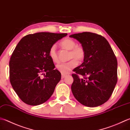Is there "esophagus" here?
<instances>
[{"instance_id": "34e87169", "label": "esophagus", "mask_w": 130, "mask_h": 130, "mask_svg": "<svg viewBox=\"0 0 130 130\" xmlns=\"http://www.w3.org/2000/svg\"><path fill=\"white\" fill-rule=\"evenodd\" d=\"M65 77H66V75H64V74H62V75H61V79L64 78Z\"/></svg>"}]
</instances>
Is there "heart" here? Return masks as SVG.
Returning a JSON list of instances; mask_svg holds the SVG:
<instances>
[{"mask_svg": "<svg viewBox=\"0 0 130 130\" xmlns=\"http://www.w3.org/2000/svg\"><path fill=\"white\" fill-rule=\"evenodd\" d=\"M61 44L67 50H70L69 57L73 59L67 62L58 63L56 65V68L62 74H67L77 66L78 62L77 59L79 61H82L83 59L85 56V52L83 47L78 46L74 40L70 38L63 39L61 42ZM49 56L54 62L58 61L56 45L55 44L51 47L49 51Z\"/></svg>", "mask_w": 130, "mask_h": 130, "instance_id": "1", "label": "heart"}]
</instances>
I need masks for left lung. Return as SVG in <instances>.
<instances>
[{
    "label": "left lung",
    "instance_id": "8db88e82",
    "mask_svg": "<svg viewBox=\"0 0 130 130\" xmlns=\"http://www.w3.org/2000/svg\"><path fill=\"white\" fill-rule=\"evenodd\" d=\"M69 37L77 40L85 52L83 62L72 74L73 95L88 107L102 105L110 98L117 82V60L112 48L105 38L95 33L83 32ZM78 74L84 78H79Z\"/></svg>",
    "mask_w": 130,
    "mask_h": 130
}]
</instances>
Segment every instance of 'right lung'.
Wrapping results in <instances>:
<instances>
[{
	"label": "right lung",
	"mask_w": 130,
	"mask_h": 130,
	"mask_svg": "<svg viewBox=\"0 0 130 130\" xmlns=\"http://www.w3.org/2000/svg\"><path fill=\"white\" fill-rule=\"evenodd\" d=\"M67 33L41 32L27 35L18 43L10 58V82L20 99L38 105L52 96L61 77L49 56L53 44Z\"/></svg>",
	"instance_id": "add662e5"
}]
</instances>
